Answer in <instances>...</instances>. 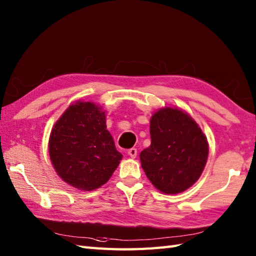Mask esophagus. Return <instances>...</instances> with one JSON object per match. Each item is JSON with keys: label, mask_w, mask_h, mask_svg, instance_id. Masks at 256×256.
Segmentation results:
<instances>
[{"label": "esophagus", "mask_w": 256, "mask_h": 256, "mask_svg": "<svg viewBox=\"0 0 256 256\" xmlns=\"http://www.w3.org/2000/svg\"><path fill=\"white\" fill-rule=\"evenodd\" d=\"M128 156L131 157V158H135V157H136V155H138V150L136 148H130L128 150Z\"/></svg>", "instance_id": "34e87169"}]
</instances>
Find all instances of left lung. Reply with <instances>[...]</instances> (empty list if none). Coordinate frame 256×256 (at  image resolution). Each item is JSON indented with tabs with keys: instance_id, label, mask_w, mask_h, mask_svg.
<instances>
[{
	"instance_id": "left-lung-1",
	"label": "left lung",
	"mask_w": 256,
	"mask_h": 256,
	"mask_svg": "<svg viewBox=\"0 0 256 256\" xmlns=\"http://www.w3.org/2000/svg\"><path fill=\"white\" fill-rule=\"evenodd\" d=\"M150 146L140 154L150 182L164 194L182 192L204 172L209 146L194 118L179 108H162L150 118Z\"/></svg>"
}]
</instances>
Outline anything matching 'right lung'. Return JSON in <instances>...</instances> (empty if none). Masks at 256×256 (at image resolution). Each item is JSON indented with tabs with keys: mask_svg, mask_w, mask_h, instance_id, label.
Listing matches in <instances>:
<instances>
[{
	"mask_svg": "<svg viewBox=\"0 0 256 256\" xmlns=\"http://www.w3.org/2000/svg\"><path fill=\"white\" fill-rule=\"evenodd\" d=\"M48 150L58 176L84 192L104 184L123 157L106 130V112L84 101L70 106L54 125Z\"/></svg>",
	"mask_w": 256,
	"mask_h": 256,
	"instance_id": "1",
	"label": "right lung"
}]
</instances>
